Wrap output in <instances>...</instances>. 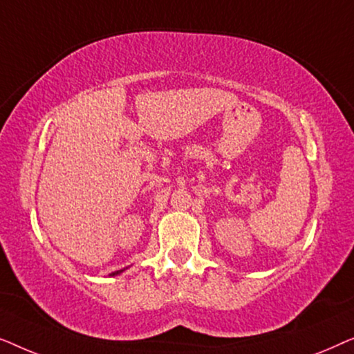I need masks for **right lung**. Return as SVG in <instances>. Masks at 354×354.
Listing matches in <instances>:
<instances>
[{"mask_svg":"<svg viewBox=\"0 0 354 354\" xmlns=\"http://www.w3.org/2000/svg\"><path fill=\"white\" fill-rule=\"evenodd\" d=\"M125 269H127V268H125ZM125 269H120V270H115V272H113V274H109L111 275V277H114V275H119V274H122L124 272V270Z\"/></svg>","mask_w":354,"mask_h":354,"instance_id":"right-lung-1","label":"right lung"}]
</instances>
